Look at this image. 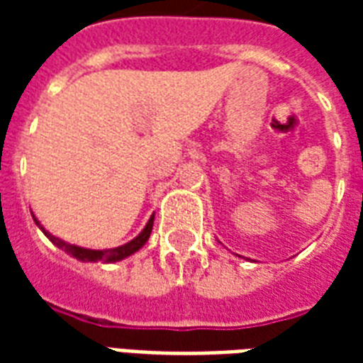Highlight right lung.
I'll return each instance as SVG.
<instances>
[{"label": "right lung", "instance_id": "right-lung-1", "mask_svg": "<svg viewBox=\"0 0 363 363\" xmlns=\"http://www.w3.org/2000/svg\"><path fill=\"white\" fill-rule=\"evenodd\" d=\"M31 216H33V220H35V224L39 226V230H41V232L45 233L50 241H52V245L62 248L64 252L71 254L73 258L81 259V262H105V264H115V262H121V259L128 258V256H131V254H135L139 248L145 247V242H147L148 238H150V232H152V224H154V215H152L150 218H148L147 226L141 230V233H139L137 238L131 239L130 242H125V245H121V247H115V248H105V250H92V248L77 247V245H71V242L64 241V239L56 238V235H52L48 230H45V228L41 226V222L37 220L35 215H31Z\"/></svg>", "mask_w": 363, "mask_h": 363}]
</instances>
